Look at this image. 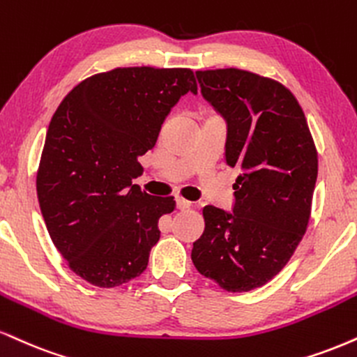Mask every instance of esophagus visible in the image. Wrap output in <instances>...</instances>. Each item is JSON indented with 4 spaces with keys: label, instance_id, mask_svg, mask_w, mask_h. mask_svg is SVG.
Segmentation results:
<instances>
[{
    "label": "esophagus",
    "instance_id": "esophagus-1",
    "mask_svg": "<svg viewBox=\"0 0 357 357\" xmlns=\"http://www.w3.org/2000/svg\"><path fill=\"white\" fill-rule=\"evenodd\" d=\"M191 201H188V199H183V197H178V199H176V208L178 209H188V208H191Z\"/></svg>",
    "mask_w": 357,
    "mask_h": 357
}]
</instances>
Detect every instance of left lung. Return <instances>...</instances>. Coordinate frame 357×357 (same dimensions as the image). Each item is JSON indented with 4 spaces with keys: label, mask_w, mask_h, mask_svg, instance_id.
I'll return each mask as SVG.
<instances>
[{
    "label": "left lung",
    "mask_w": 357,
    "mask_h": 357,
    "mask_svg": "<svg viewBox=\"0 0 357 357\" xmlns=\"http://www.w3.org/2000/svg\"><path fill=\"white\" fill-rule=\"evenodd\" d=\"M203 96L227 123L226 162L239 171L233 213L204 206L191 259L222 289L243 293L276 276L311 216L317 151L294 94L256 73L196 71Z\"/></svg>",
    "instance_id": "1"
}]
</instances>
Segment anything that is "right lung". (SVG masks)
I'll return each mask as SVG.
<instances>
[{
	"label": "right lung",
	"mask_w": 357,
	"mask_h": 357,
	"mask_svg": "<svg viewBox=\"0 0 357 357\" xmlns=\"http://www.w3.org/2000/svg\"><path fill=\"white\" fill-rule=\"evenodd\" d=\"M197 93L188 68H116L81 81L51 118L36 174L51 241L73 273L116 287L144 271L158 221L174 197L132 179L179 98Z\"/></svg>",
	"instance_id": "1"
}]
</instances>
